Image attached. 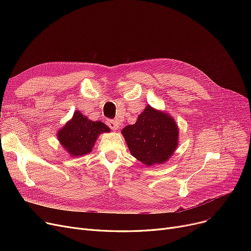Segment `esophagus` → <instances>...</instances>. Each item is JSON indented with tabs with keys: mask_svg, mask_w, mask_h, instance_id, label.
<instances>
[{
	"mask_svg": "<svg viewBox=\"0 0 251 251\" xmlns=\"http://www.w3.org/2000/svg\"><path fill=\"white\" fill-rule=\"evenodd\" d=\"M107 125L113 129V130H117L118 127H119V122L117 120H111V119H109V120L107 121Z\"/></svg>",
	"mask_w": 251,
	"mask_h": 251,
	"instance_id": "34e87169",
	"label": "esophagus"
}]
</instances>
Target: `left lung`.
Segmentation results:
<instances>
[{
  "mask_svg": "<svg viewBox=\"0 0 251 251\" xmlns=\"http://www.w3.org/2000/svg\"><path fill=\"white\" fill-rule=\"evenodd\" d=\"M131 154L143 164H163L173 154L178 142V127L167 114L148 105L135 124L122 130Z\"/></svg>",
  "mask_w": 251,
  "mask_h": 251,
  "instance_id": "obj_1",
  "label": "left lung"
}]
</instances>
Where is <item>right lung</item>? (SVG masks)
Segmentation results:
<instances>
[{
  "label": "right lung",
  "mask_w": 251,
  "mask_h": 251,
  "mask_svg": "<svg viewBox=\"0 0 251 251\" xmlns=\"http://www.w3.org/2000/svg\"><path fill=\"white\" fill-rule=\"evenodd\" d=\"M103 132H110L107 125L88 120L80 112H75L72 120L58 132V138L71 155L79 156L90 152L98 136Z\"/></svg>",
  "instance_id": "right-lung-1"
}]
</instances>
